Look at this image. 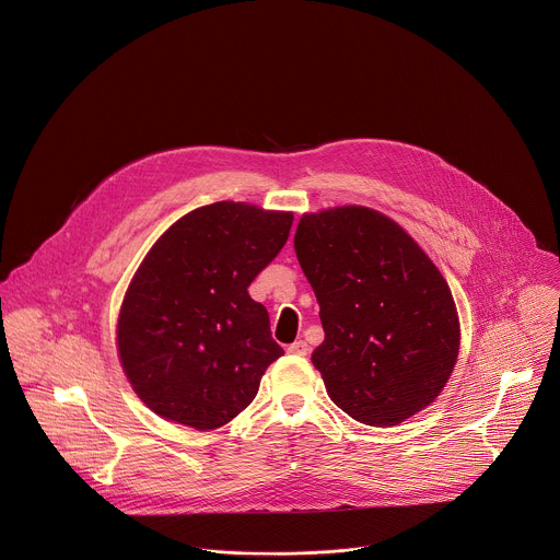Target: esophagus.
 Segmentation results:
<instances>
[{"label": "esophagus", "instance_id": "34e87169", "mask_svg": "<svg viewBox=\"0 0 560 560\" xmlns=\"http://www.w3.org/2000/svg\"><path fill=\"white\" fill-rule=\"evenodd\" d=\"M307 350H310V346L305 341H294L292 346H288V352L290 354H299V357H305Z\"/></svg>", "mask_w": 560, "mask_h": 560}]
</instances>
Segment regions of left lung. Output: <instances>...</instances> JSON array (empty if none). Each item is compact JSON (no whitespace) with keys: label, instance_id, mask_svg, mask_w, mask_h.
<instances>
[{"label":"left lung","instance_id":"obj_1","mask_svg":"<svg viewBox=\"0 0 560 560\" xmlns=\"http://www.w3.org/2000/svg\"><path fill=\"white\" fill-rule=\"evenodd\" d=\"M294 253L326 339L312 352L328 396L385 428L428 408L458 357V314L439 268L385 214L341 206L303 214Z\"/></svg>","mask_w":560,"mask_h":560}]
</instances>
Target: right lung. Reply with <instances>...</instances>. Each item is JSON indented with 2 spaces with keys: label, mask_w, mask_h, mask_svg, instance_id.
I'll return each instance as SVG.
<instances>
[{
  "label": "right lung",
  "mask_w": 560,
  "mask_h": 560,
  "mask_svg": "<svg viewBox=\"0 0 560 560\" xmlns=\"http://www.w3.org/2000/svg\"><path fill=\"white\" fill-rule=\"evenodd\" d=\"M290 228L292 212L217 201L156 238L117 324L121 368L154 415L214 430L253 404L283 350L248 285L281 253Z\"/></svg>",
  "instance_id": "obj_1"
}]
</instances>
